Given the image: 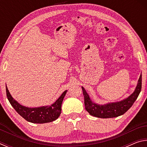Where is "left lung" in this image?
Instances as JSON below:
<instances>
[{
  "label": "left lung",
  "instance_id": "1",
  "mask_svg": "<svg viewBox=\"0 0 147 147\" xmlns=\"http://www.w3.org/2000/svg\"><path fill=\"white\" fill-rule=\"evenodd\" d=\"M141 84H142V75L141 74L135 90L130 96L121 101L108 102L104 104H98L94 102L89 97L86 89L82 87L86 111H88V113L92 116L102 119L117 117L123 115L131 108L137 98L138 97L141 92Z\"/></svg>",
  "mask_w": 147,
  "mask_h": 147
}]
</instances>
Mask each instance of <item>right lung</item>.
Here are the masks:
<instances>
[{
    "label": "right lung",
    "instance_id": "1",
    "mask_svg": "<svg viewBox=\"0 0 147 147\" xmlns=\"http://www.w3.org/2000/svg\"><path fill=\"white\" fill-rule=\"evenodd\" d=\"M6 95L13 108L20 115L32 123L43 124L51 123L59 117L61 111V104L67 90L65 91L61 95L51 106H45L37 108H28L22 106L12 97L6 86Z\"/></svg>",
    "mask_w": 147,
    "mask_h": 147
}]
</instances>
